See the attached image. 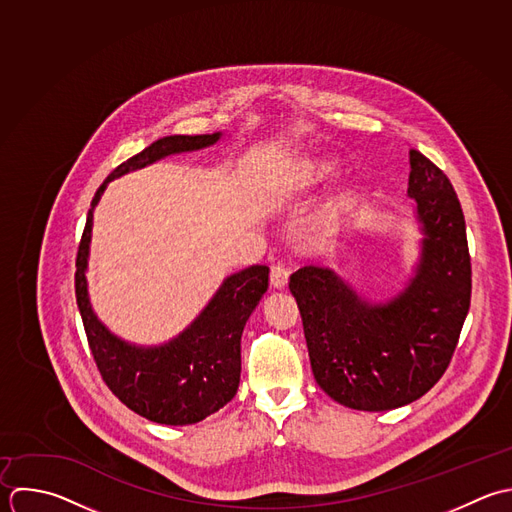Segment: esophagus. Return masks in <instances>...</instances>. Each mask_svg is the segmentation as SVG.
Masks as SVG:
<instances>
[{
    "label": "esophagus",
    "mask_w": 512,
    "mask_h": 512,
    "mask_svg": "<svg viewBox=\"0 0 512 512\" xmlns=\"http://www.w3.org/2000/svg\"><path fill=\"white\" fill-rule=\"evenodd\" d=\"M289 283V271L283 265H275L271 269V285L275 289H285Z\"/></svg>",
    "instance_id": "34e87169"
}]
</instances>
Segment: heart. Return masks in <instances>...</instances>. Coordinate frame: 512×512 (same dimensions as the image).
Segmentation results:
<instances>
[{
    "label": "heart",
    "mask_w": 512,
    "mask_h": 512,
    "mask_svg": "<svg viewBox=\"0 0 512 512\" xmlns=\"http://www.w3.org/2000/svg\"><path fill=\"white\" fill-rule=\"evenodd\" d=\"M339 171V165H337V159L331 157V155H315L307 161H303L291 175V189H309V187H317V185H323L327 181H331ZM351 195L345 193L341 197H337L329 209V215H327V229L331 233H337L341 223H343V217L347 215V211L351 209Z\"/></svg>",
    "instance_id": "b5f03b06"
}]
</instances>
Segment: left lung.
<instances>
[{"label": "left lung", "instance_id": "8db88e82", "mask_svg": "<svg viewBox=\"0 0 512 512\" xmlns=\"http://www.w3.org/2000/svg\"><path fill=\"white\" fill-rule=\"evenodd\" d=\"M407 195L421 233L413 273L393 297L371 301L329 267L291 275L317 385L355 411L421 399L447 371L471 305L467 227L447 175L409 151Z\"/></svg>", "mask_w": 512, "mask_h": 512}]
</instances>
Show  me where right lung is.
Segmentation results:
<instances>
[{"label":"right lung","mask_w":512,"mask_h":512,"mask_svg":"<svg viewBox=\"0 0 512 512\" xmlns=\"http://www.w3.org/2000/svg\"><path fill=\"white\" fill-rule=\"evenodd\" d=\"M211 135H169L121 163L97 189L75 261V297L91 355L111 393L133 413L159 425H193L223 409L241 379V335L269 287V267L251 265L223 279L201 313L173 339L137 345L115 335L93 311L87 287L93 211L107 185L169 155L215 145Z\"/></svg>","instance_id":"1"}]
</instances>
